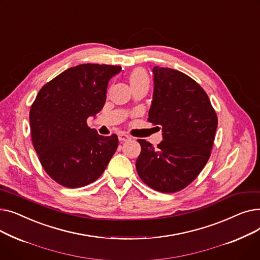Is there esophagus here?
<instances>
[{"instance_id":"esophagus-1","label":"esophagus","mask_w":260,"mask_h":260,"mask_svg":"<svg viewBox=\"0 0 260 260\" xmlns=\"http://www.w3.org/2000/svg\"><path fill=\"white\" fill-rule=\"evenodd\" d=\"M118 138L120 141H127L131 139V136H128L127 134H124V133H120L118 135Z\"/></svg>"}]
</instances>
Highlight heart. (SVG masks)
<instances>
[{
  "label": "heart",
  "mask_w": 260,
  "mask_h": 260,
  "mask_svg": "<svg viewBox=\"0 0 260 260\" xmlns=\"http://www.w3.org/2000/svg\"><path fill=\"white\" fill-rule=\"evenodd\" d=\"M128 82L131 87H135L138 85H146L149 84L148 75L145 70L141 67H137L133 70L128 75Z\"/></svg>",
  "instance_id": "obj_1"
}]
</instances>
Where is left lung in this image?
Returning <instances> with one entry per match:
<instances>
[{"label": "left lung", "mask_w": 260, "mask_h": 260, "mask_svg": "<svg viewBox=\"0 0 260 260\" xmlns=\"http://www.w3.org/2000/svg\"><path fill=\"white\" fill-rule=\"evenodd\" d=\"M153 74L147 120L162 128L163 140L157 147L137 140L141 153L136 169L149 187L175 193L192 183L207 165L218 119L207 92L195 80L168 67L155 66Z\"/></svg>", "instance_id": "8db88e82"}]
</instances>
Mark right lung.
Wrapping results in <instances>:
<instances>
[{
  "mask_svg": "<svg viewBox=\"0 0 260 260\" xmlns=\"http://www.w3.org/2000/svg\"><path fill=\"white\" fill-rule=\"evenodd\" d=\"M120 72L117 65H77L38 92L29 112L32 144L57 183L76 188L95 181L115 154L117 135L104 137L86 121L103 108L108 81Z\"/></svg>",
  "mask_w": 260,
  "mask_h": 260,
  "instance_id": "obj_1",
  "label": "right lung"
}]
</instances>
